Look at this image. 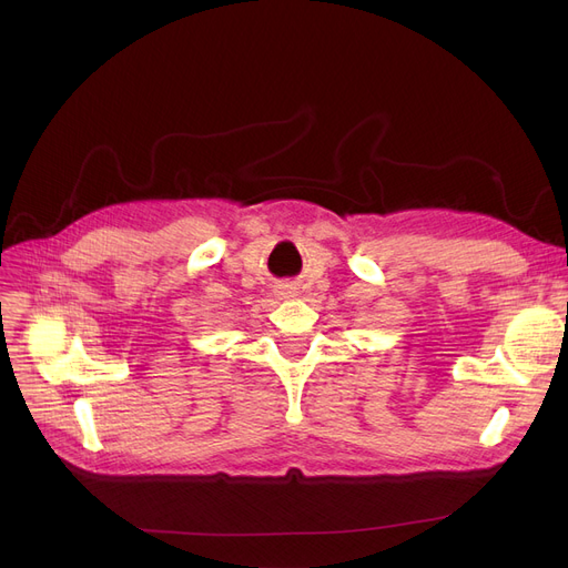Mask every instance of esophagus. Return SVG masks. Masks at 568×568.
Listing matches in <instances>:
<instances>
[{
	"instance_id": "34e87169",
	"label": "esophagus",
	"mask_w": 568,
	"mask_h": 568,
	"mask_svg": "<svg viewBox=\"0 0 568 568\" xmlns=\"http://www.w3.org/2000/svg\"><path fill=\"white\" fill-rule=\"evenodd\" d=\"M278 294H281V296H294V287H292V285H281V287H278Z\"/></svg>"
}]
</instances>
